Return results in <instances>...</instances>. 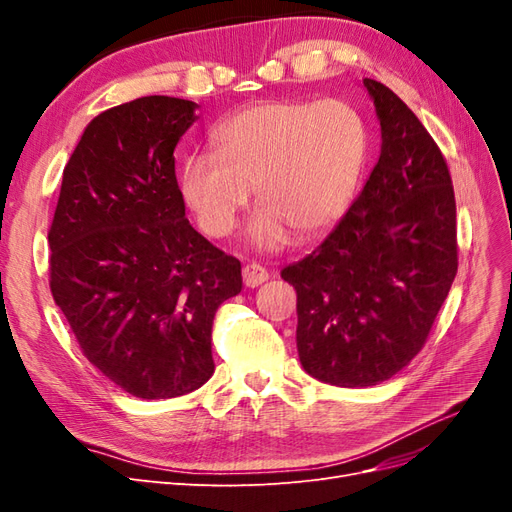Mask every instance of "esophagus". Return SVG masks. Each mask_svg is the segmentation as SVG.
I'll return each mask as SVG.
<instances>
[{"label":"esophagus","instance_id":"34e87169","mask_svg":"<svg viewBox=\"0 0 512 512\" xmlns=\"http://www.w3.org/2000/svg\"><path fill=\"white\" fill-rule=\"evenodd\" d=\"M267 280H269V273L262 269L260 265H256V262H250V265L243 267V284L247 288H256Z\"/></svg>","mask_w":512,"mask_h":512}]
</instances>
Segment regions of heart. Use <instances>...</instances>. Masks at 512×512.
Listing matches in <instances>:
<instances>
[{"label": "heart", "instance_id": "heart-1", "mask_svg": "<svg viewBox=\"0 0 512 512\" xmlns=\"http://www.w3.org/2000/svg\"><path fill=\"white\" fill-rule=\"evenodd\" d=\"M211 147L185 158L179 179L200 230L228 237L254 188L262 207L247 237L277 250L288 230L309 239L342 218L367 162L369 130L344 100H271L222 121Z\"/></svg>", "mask_w": 512, "mask_h": 512}]
</instances>
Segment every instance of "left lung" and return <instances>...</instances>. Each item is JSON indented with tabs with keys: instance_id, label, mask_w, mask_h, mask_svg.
Returning <instances> with one entry per match:
<instances>
[{
	"instance_id": "left-lung-1",
	"label": "left lung",
	"mask_w": 512,
	"mask_h": 512,
	"mask_svg": "<svg viewBox=\"0 0 512 512\" xmlns=\"http://www.w3.org/2000/svg\"><path fill=\"white\" fill-rule=\"evenodd\" d=\"M382 128L363 192L312 254L282 269L297 290V350L309 376L374 386L423 350L457 275L451 170L393 91L363 81Z\"/></svg>"
}]
</instances>
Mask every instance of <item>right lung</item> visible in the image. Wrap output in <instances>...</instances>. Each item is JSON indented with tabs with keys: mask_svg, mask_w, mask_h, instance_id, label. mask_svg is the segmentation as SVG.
I'll return each mask as SVG.
<instances>
[{
	"mask_svg": "<svg viewBox=\"0 0 512 512\" xmlns=\"http://www.w3.org/2000/svg\"><path fill=\"white\" fill-rule=\"evenodd\" d=\"M194 111L145 96L100 113L64 168L49 228L51 292L81 352L141 399L213 376V316L243 286L241 262L185 218L173 153Z\"/></svg>",
	"mask_w": 512,
	"mask_h": 512,
	"instance_id": "obj_1",
	"label": "right lung"
}]
</instances>
